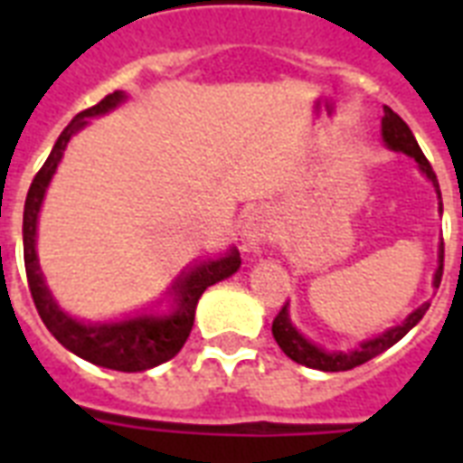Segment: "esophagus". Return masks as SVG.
<instances>
[{
    "mask_svg": "<svg viewBox=\"0 0 463 463\" xmlns=\"http://www.w3.org/2000/svg\"><path fill=\"white\" fill-rule=\"evenodd\" d=\"M269 231H271V223H269V216L264 211H254V213H250V218L245 221V231H242L247 252L260 250V247L269 240Z\"/></svg>",
    "mask_w": 463,
    "mask_h": 463,
    "instance_id": "1",
    "label": "esophagus"
}]
</instances>
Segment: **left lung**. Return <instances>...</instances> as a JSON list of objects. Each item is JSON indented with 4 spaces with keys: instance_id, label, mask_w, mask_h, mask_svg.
<instances>
[{
    "instance_id": "1",
    "label": "left lung",
    "mask_w": 463,
    "mask_h": 463,
    "mask_svg": "<svg viewBox=\"0 0 463 463\" xmlns=\"http://www.w3.org/2000/svg\"><path fill=\"white\" fill-rule=\"evenodd\" d=\"M382 141H384V146L396 151V154H406L416 160L418 170L432 182V187L438 192L439 213H442V194H439V184L435 173H432V165L423 156L420 146H418L416 137H413V132L409 129V125H406L392 108H384V118H382ZM442 261H445V245L439 242L438 269H435V276H432V286H435V288H439V281H442ZM428 307H430V303H423L420 307L413 309L402 324H396L392 329L382 331L377 336L360 341L358 348H353V351H324L322 345L312 344L309 338H305L303 334L296 329V324L290 322L288 303L283 305L281 312L276 315L274 324H271V334H274L276 344L281 345V351L286 353L290 360L300 363V365L312 367V370H322V373H344V370H353V367H358L363 365V363H367V360H373L374 355H380V353H384L387 348H392L396 341H402V338L423 319Z\"/></svg>"
}]
</instances>
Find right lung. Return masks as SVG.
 Instances as JSON below:
<instances>
[{
	"mask_svg": "<svg viewBox=\"0 0 463 463\" xmlns=\"http://www.w3.org/2000/svg\"><path fill=\"white\" fill-rule=\"evenodd\" d=\"M125 90H115L110 96L89 110L79 112L67 129L54 141L52 151L47 156L45 165L40 167L38 175L33 177L28 196L24 206V261L25 276H28V288H31L33 303L38 307L40 319L45 322L57 341L67 351L79 358L89 360L93 365L119 370V373H144L151 367L175 358L187 341L189 331L194 326V312L199 298L209 286L223 281L240 269L238 247H231L223 257L216 260L189 264L180 276L175 279L173 286L165 290L167 309L165 312H141V315L115 319V322H83L57 305L52 290L47 288L45 276L40 271L38 252V216L45 192L52 182V175L60 165L64 148L76 132H81L89 125L90 118H100L125 103Z\"/></svg>",
	"mask_w": 463,
	"mask_h": 463,
	"instance_id": "obj_1",
	"label": "right lung"
}]
</instances>
